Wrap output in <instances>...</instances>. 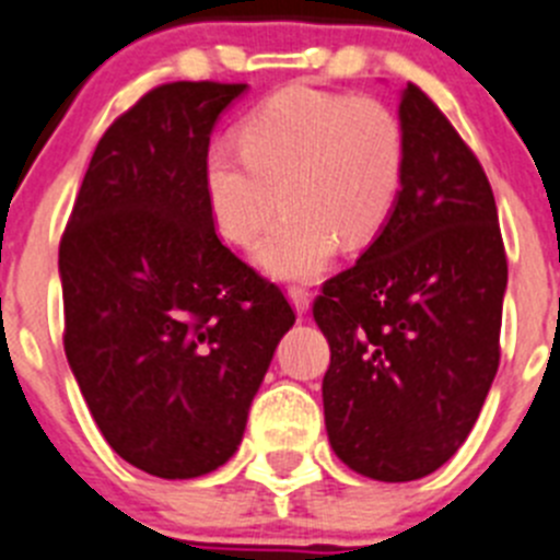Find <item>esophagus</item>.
<instances>
[{
  "label": "esophagus",
  "instance_id": "esophagus-1",
  "mask_svg": "<svg viewBox=\"0 0 560 560\" xmlns=\"http://www.w3.org/2000/svg\"><path fill=\"white\" fill-rule=\"evenodd\" d=\"M290 301L298 315H306V310H310V292L304 287H290Z\"/></svg>",
  "mask_w": 560,
  "mask_h": 560
}]
</instances>
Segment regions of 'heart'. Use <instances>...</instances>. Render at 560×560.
Instances as JSON below:
<instances>
[{"label": "heart", "instance_id": "obj_1", "mask_svg": "<svg viewBox=\"0 0 560 560\" xmlns=\"http://www.w3.org/2000/svg\"><path fill=\"white\" fill-rule=\"evenodd\" d=\"M240 151L203 156L209 215L232 245H256L276 279H312L337 243L368 245L392 212L404 176V132L389 107L368 96L287 88L240 124Z\"/></svg>", "mask_w": 560, "mask_h": 560}]
</instances>
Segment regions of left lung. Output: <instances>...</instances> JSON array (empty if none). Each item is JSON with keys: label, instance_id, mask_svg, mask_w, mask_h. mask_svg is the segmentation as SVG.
I'll use <instances>...</instances> for the list:
<instances>
[{"label": "left lung", "instance_id": "8db88e82", "mask_svg": "<svg viewBox=\"0 0 560 560\" xmlns=\"http://www.w3.org/2000/svg\"><path fill=\"white\" fill-rule=\"evenodd\" d=\"M400 132L404 176L384 229L312 306L331 348L328 442L386 483L425 478L469 436L498 373L509 284L492 185L411 82Z\"/></svg>", "mask_w": 560, "mask_h": 560}]
</instances>
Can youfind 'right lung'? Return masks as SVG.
Listing matches in <instances>:
<instances>
[{
  "label": "right lung",
  "mask_w": 560,
  "mask_h": 560,
  "mask_svg": "<svg viewBox=\"0 0 560 560\" xmlns=\"http://www.w3.org/2000/svg\"><path fill=\"white\" fill-rule=\"evenodd\" d=\"M248 85L168 82L98 140L60 240L62 345L124 462L185 480L226 464L276 345L284 292L218 240L203 156Z\"/></svg>",
  "instance_id": "1"
}]
</instances>
